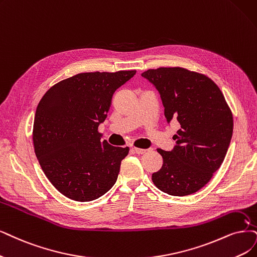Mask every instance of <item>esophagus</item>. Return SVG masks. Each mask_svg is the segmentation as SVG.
Returning <instances> with one entry per match:
<instances>
[{
	"label": "esophagus",
	"mask_w": 257,
	"mask_h": 257,
	"mask_svg": "<svg viewBox=\"0 0 257 257\" xmlns=\"http://www.w3.org/2000/svg\"><path fill=\"white\" fill-rule=\"evenodd\" d=\"M134 150H135V153L136 154H138V155H143V154H145V149H142V148H137V147H134Z\"/></svg>",
	"instance_id": "34e87169"
}]
</instances>
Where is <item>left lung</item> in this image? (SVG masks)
<instances>
[{"label":"left lung","mask_w":257,"mask_h":257,"mask_svg":"<svg viewBox=\"0 0 257 257\" xmlns=\"http://www.w3.org/2000/svg\"><path fill=\"white\" fill-rule=\"evenodd\" d=\"M159 91L168 123L180 129L170 151L158 149L163 165L151 176L155 185L172 196L198 192L221 166L233 135V115L223 94L205 75L182 68L142 73Z\"/></svg>","instance_id":"obj_1"}]
</instances>
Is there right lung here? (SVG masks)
<instances>
[{
	"mask_svg": "<svg viewBox=\"0 0 257 257\" xmlns=\"http://www.w3.org/2000/svg\"><path fill=\"white\" fill-rule=\"evenodd\" d=\"M137 71L81 73L47 91L38 104L33 131L36 157L46 178L63 196L92 201L115 184L129 148L100 142L115 92Z\"/></svg>",
	"mask_w": 257,
	"mask_h": 257,
	"instance_id": "right-lung-1",
	"label": "right lung"
}]
</instances>
